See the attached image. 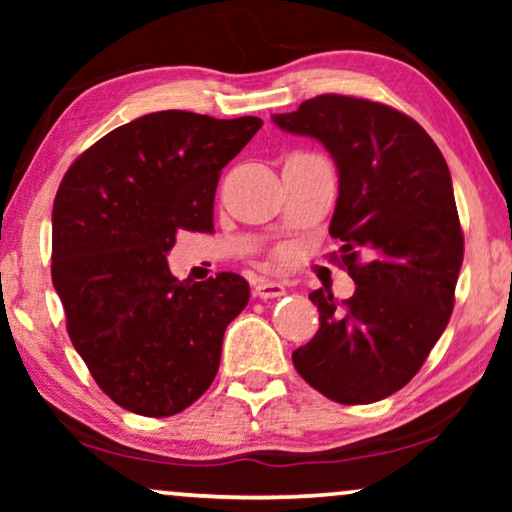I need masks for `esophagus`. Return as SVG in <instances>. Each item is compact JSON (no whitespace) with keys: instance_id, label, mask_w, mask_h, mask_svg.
I'll return each instance as SVG.
<instances>
[{"instance_id":"esophagus-1","label":"esophagus","mask_w":512,"mask_h":512,"mask_svg":"<svg viewBox=\"0 0 512 512\" xmlns=\"http://www.w3.org/2000/svg\"><path fill=\"white\" fill-rule=\"evenodd\" d=\"M284 291H286L284 284L272 282V279H258L256 286H254V296L256 298H263V300L284 296Z\"/></svg>"}]
</instances>
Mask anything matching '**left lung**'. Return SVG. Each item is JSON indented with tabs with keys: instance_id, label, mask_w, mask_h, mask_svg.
I'll return each mask as SVG.
<instances>
[{
	"instance_id": "1",
	"label": "left lung",
	"mask_w": 512,
	"mask_h": 512,
	"mask_svg": "<svg viewBox=\"0 0 512 512\" xmlns=\"http://www.w3.org/2000/svg\"><path fill=\"white\" fill-rule=\"evenodd\" d=\"M272 123L319 139L338 167L328 233L356 291L310 293L319 331L293 352L300 377L335 403L366 405L403 389L443 335L464 261L443 153L387 104L319 95Z\"/></svg>"
}]
</instances>
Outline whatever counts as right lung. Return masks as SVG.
Listing matches in <instances>:
<instances>
[{
  "mask_svg": "<svg viewBox=\"0 0 512 512\" xmlns=\"http://www.w3.org/2000/svg\"><path fill=\"white\" fill-rule=\"evenodd\" d=\"M256 116L156 111L111 130L69 167L53 202V286L67 333L121 408L170 417L209 389L247 279L179 282V230L214 228L221 170L261 130Z\"/></svg>",
  "mask_w": 512,
  "mask_h": 512,
  "instance_id": "add662e5",
  "label": "right lung"
}]
</instances>
